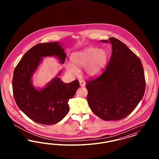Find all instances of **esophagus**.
Masks as SVG:
<instances>
[{
    "instance_id": "obj_1",
    "label": "esophagus",
    "mask_w": 159,
    "mask_h": 159,
    "mask_svg": "<svg viewBox=\"0 0 159 159\" xmlns=\"http://www.w3.org/2000/svg\"><path fill=\"white\" fill-rule=\"evenodd\" d=\"M79 83H80V86H85V82L83 81V80H79Z\"/></svg>"
}]
</instances>
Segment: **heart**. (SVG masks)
<instances>
[{"label":"heart","instance_id":"heart-1","mask_svg":"<svg viewBox=\"0 0 159 159\" xmlns=\"http://www.w3.org/2000/svg\"><path fill=\"white\" fill-rule=\"evenodd\" d=\"M71 63H67L66 70L72 75L79 73L77 68L85 67V72L90 77L99 75L106 67L107 54L102 49L89 46L72 53Z\"/></svg>","mask_w":159,"mask_h":159}]
</instances>
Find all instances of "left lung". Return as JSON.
Instances as JSON below:
<instances>
[{
	"mask_svg": "<svg viewBox=\"0 0 159 159\" xmlns=\"http://www.w3.org/2000/svg\"><path fill=\"white\" fill-rule=\"evenodd\" d=\"M100 42L111 43L112 54L102 75L86 82L87 101L99 118L119 120L131 113L144 96V69L139 58L117 39Z\"/></svg>",
	"mask_w": 159,
	"mask_h": 159,
	"instance_id": "8db88e82",
	"label": "left lung"
}]
</instances>
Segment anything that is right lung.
<instances>
[{
  "mask_svg": "<svg viewBox=\"0 0 159 159\" xmlns=\"http://www.w3.org/2000/svg\"><path fill=\"white\" fill-rule=\"evenodd\" d=\"M66 56L60 42L39 43L25 53L15 67L12 79L15 102L33 121L51 125L61 121L68 113V101L80 86L78 80L64 83L58 77L60 71L43 88L36 89L32 83V77L43 57H55L64 64Z\"/></svg>",
  "mask_w": 159,
  "mask_h": 159,
  "instance_id": "right-lung-1",
  "label": "right lung"
}]
</instances>
